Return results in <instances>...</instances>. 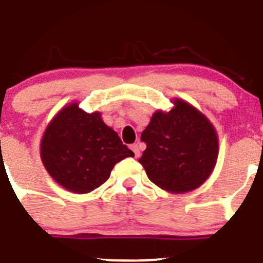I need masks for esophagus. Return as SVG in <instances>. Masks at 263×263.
Here are the masks:
<instances>
[{
  "label": "esophagus",
  "instance_id": "1",
  "mask_svg": "<svg viewBox=\"0 0 263 263\" xmlns=\"http://www.w3.org/2000/svg\"><path fill=\"white\" fill-rule=\"evenodd\" d=\"M129 147H131V150L134 151V154H135V156L136 157H139L140 156V147H139V145H137V143H132L131 146H129Z\"/></svg>",
  "mask_w": 263,
  "mask_h": 263
}]
</instances>
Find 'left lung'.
<instances>
[{
	"label": "left lung",
	"instance_id": "1",
	"mask_svg": "<svg viewBox=\"0 0 263 263\" xmlns=\"http://www.w3.org/2000/svg\"><path fill=\"white\" fill-rule=\"evenodd\" d=\"M167 113L156 112L141 135L146 150L139 161L148 179L161 189L185 193L211 175L218 156L214 127L182 101Z\"/></svg>",
	"mask_w": 263,
	"mask_h": 263
}]
</instances>
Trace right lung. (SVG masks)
<instances>
[{
	"instance_id": "right-lung-1",
	"label": "right lung",
	"mask_w": 263,
	"mask_h": 263,
	"mask_svg": "<svg viewBox=\"0 0 263 263\" xmlns=\"http://www.w3.org/2000/svg\"><path fill=\"white\" fill-rule=\"evenodd\" d=\"M135 156L101 113H85L76 103L60 110L46 128L41 159L55 181L69 192L84 194L109 179L113 166Z\"/></svg>"
}]
</instances>
